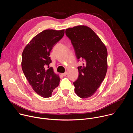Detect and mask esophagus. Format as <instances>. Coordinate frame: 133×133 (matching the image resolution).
I'll use <instances>...</instances> for the list:
<instances>
[{"label":"esophagus","mask_w":133,"mask_h":133,"mask_svg":"<svg viewBox=\"0 0 133 133\" xmlns=\"http://www.w3.org/2000/svg\"><path fill=\"white\" fill-rule=\"evenodd\" d=\"M67 75V72H65L64 73H62V75L63 76H66Z\"/></svg>","instance_id":"1"}]
</instances>
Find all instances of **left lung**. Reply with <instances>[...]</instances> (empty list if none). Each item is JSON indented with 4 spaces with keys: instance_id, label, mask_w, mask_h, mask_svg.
<instances>
[{
    "instance_id": "left-lung-1",
    "label": "left lung",
    "mask_w": 133,
    "mask_h": 133,
    "mask_svg": "<svg viewBox=\"0 0 133 133\" xmlns=\"http://www.w3.org/2000/svg\"><path fill=\"white\" fill-rule=\"evenodd\" d=\"M78 59H84L78 67L79 76L74 83L75 91L82 98L95 93L104 81L107 70V50L105 44L90 28L78 25L66 29Z\"/></svg>"
}]
</instances>
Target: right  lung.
Instances as JSON below:
<instances>
[{
	"label": "right lung",
	"mask_w": 133,
	"mask_h": 133,
	"mask_svg": "<svg viewBox=\"0 0 133 133\" xmlns=\"http://www.w3.org/2000/svg\"><path fill=\"white\" fill-rule=\"evenodd\" d=\"M65 29H46L36 35L22 53L23 72L33 90L44 98L51 96L53 90L59 84L61 78L52 67L50 52L64 35ZM49 67V66H48Z\"/></svg>",
	"instance_id": "right-lung-1"
}]
</instances>
